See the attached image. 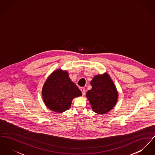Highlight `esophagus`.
Returning <instances> with one entry per match:
<instances>
[{"instance_id":"esophagus-1","label":"esophagus","mask_w":155,"mask_h":155,"mask_svg":"<svg viewBox=\"0 0 155 155\" xmlns=\"http://www.w3.org/2000/svg\"><path fill=\"white\" fill-rule=\"evenodd\" d=\"M81 91L82 92V95H84L85 93V90L84 88H81Z\"/></svg>"}]
</instances>
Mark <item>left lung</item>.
Returning <instances> with one entry per match:
<instances>
[{
	"label": "left lung",
	"instance_id": "8db88e82",
	"mask_svg": "<svg viewBox=\"0 0 155 155\" xmlns=\"http://www.w3.org/2000/svg\"><path fill=\"white\" fill-rule=\"evenodd\" d=\"M92 89L86 97L92 110L98 114H105L111 110L118 100L115 85L107 73L96 75L91 80Z\"/></svg>",
	"mask_w": 155,
	"mask_h": 155
}]
</instances>
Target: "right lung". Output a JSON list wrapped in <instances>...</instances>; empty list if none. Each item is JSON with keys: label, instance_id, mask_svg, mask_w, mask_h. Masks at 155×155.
Wrapping results in <instances>:
<instances>
[{"label": "right lung", "instance_id": "add662e5", "mask_svg": "<svg viewBox=\"0 0 155 155\" xmlns=\"http://www.w3.org/2000/svg\"><path fill=\"white\" fill-rule=\"evenodd\" d=\"M41 93L46 107L57 113L70 109L73 99L82 95L81 91L70 78L68 71L59 68L47 78Z\"/></svg>", "mask_w": 155, "mask_h": 155}]
</instances>
